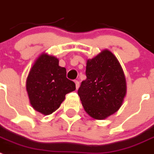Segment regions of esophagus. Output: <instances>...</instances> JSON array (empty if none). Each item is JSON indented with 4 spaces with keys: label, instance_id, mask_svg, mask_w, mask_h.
<instances>
[{
    "label": "esophagus",
    "instance_id": "obj_1",
    "mask_svg": "<svg viewBox=\"0 0 154 154\" xmlns=\"http://www.w3.org/2000/svg\"><path fill=\"white\" fill-rule=\"evenodd\" d=\"M75 83L76 89H78L79 87V82L77 81V80H75Z\"/></svg>",
    "mask_w": 154,
    "mask_h": 154
}]
</instances>
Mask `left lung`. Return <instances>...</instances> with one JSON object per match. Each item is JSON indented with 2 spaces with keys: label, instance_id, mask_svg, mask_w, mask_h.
Wrapping results in <instances>:
<instances>
[{
  "label": "left lung",
  "instance_id": "1",
  "mask_svg": "<svg viewBox=\"0 0 154 154\" xmlns=\"http://www.w3.org/2000/svg\"><path fill=\"white\" fill-rule=\"evenodd\" d=\"M86 79L82 82L78 94L85 112L91 117L103 119L120 108L126 96L124 73L115 55L104 50L89 59Z\"/></svg>",
  "mask_w": 154,
  "mask_h": 154
}]
</instances>
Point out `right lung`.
Returning a JSON list of instances; mask_svg holds the SVG:
<instances>
[{"mask_svg": "<svg viewBox=\"0 0 154 154\" xmlns=\"http://www.w3.org/2000/svg\"><path fill=\"white\" fill-rule=\"evenodd\" d=\"M26 89L32 107L49 115L59 108L66 94L75 89V84L67 79L66 69L58 65V58L42 54L30 70Z\"/></svg>", "mask_w": 154, "mask_h": 154, "instance_id": "right-lung-1", "label": "right lung"}]
</instances>
